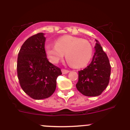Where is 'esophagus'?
<instances>
[{
    "instance_id": "esophagus-1",
    "label": "esophagus",
    "mask_w": 130,
    "mask_h": 130,
    "mask_svg": "<svg viewBox=\"0 0 130 130\" xmlns=\"http://www.w3.org/2000/svg\"><path fill=\"white\" fill-rule=\"evenodd\" d=\"M61 72H62V73L63 74H65V73H67L69 72V70H66V69H61Z\"/></svg>"
}]
</instances>
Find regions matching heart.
<instances>
[{"mask_svg":"<svg viewBox=\"0 0 130 130\" xmlns=\"http://www.w3.org/2000/svg\"><path fill=\"white\" fill-rule=\"evenodd\" d=\"M45 51L50 61L57 63L66 58L75 67H83L89 62L92 56V48L88 41L72 36H64L58 39L56 44H48Z\"/></svg>","mask_w":130,"mask_h":130,"instance_id":"b5f03b06","label":"heart"}]
</instances>
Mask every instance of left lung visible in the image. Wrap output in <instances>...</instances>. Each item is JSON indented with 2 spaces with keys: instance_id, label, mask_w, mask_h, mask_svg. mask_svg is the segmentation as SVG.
Listing matches in <instances>:
<instances>
[{
  "instance_id": "obj_1",
  "label": "left lung",
  "mask_w": 130,
  "mask_h": 130,
  "mask_svg": "<svg viewBox=\"0 0 130 130\" xmlns=\"http://www.w3.org/2000/svg\"><path fill=\"white\" fill-rule=\"evenodd\" d=\"M94 55L91 63L78 71L77 90L86 96H98L106 89L109 82L111 65L99 41L95 40Z\"/></svg>"
}]
</instances>
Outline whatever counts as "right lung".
<instances>
[{
    "instance_id": "obj_1",
    "label": "right lung",
    "mask_w": 130,
    "mask_h": 130,
    "mask_svg": "<svg viewBox=\"0 0 130 130\" xmlns=\"http://www.w3.org/2000/svg\"><path fill=\"white\" fill-rule=\"evenodd\" d=\"M43 32L27 39L18 53L17 73L22 89L30 98L43 99L50 97L57 86L60 68L53 65L46 57Z\"/></svg>"
}]
</instances>
